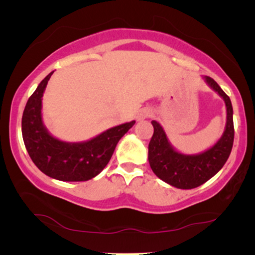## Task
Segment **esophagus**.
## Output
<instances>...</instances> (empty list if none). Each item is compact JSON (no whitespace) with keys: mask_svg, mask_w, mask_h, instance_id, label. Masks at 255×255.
Returning <instances> with one entry per match:
<instances>
[{"mask_svg":"<svg viewBox=\"0 0 255 255\" xmlns=\"http://www.w3.org/2000/svg\"><path fill=\"white\" fill-rule=\"evenodd\" d=\"M149 115H151V113H149L148 110H142V111H140V114L138 115V120H144V118L148 117Z\"/></svg>","mask_w":255,"mask_h":255,"instance_id":"obj_1","label":"esophagus"}]
</instances>
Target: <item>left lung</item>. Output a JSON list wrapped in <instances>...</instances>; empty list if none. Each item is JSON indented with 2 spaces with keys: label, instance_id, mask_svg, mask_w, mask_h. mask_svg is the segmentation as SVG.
I'll return each mask as SVG.
<instances>
[{
  "label": "left lung",
  "instance_id": "1",
  "mask_svg": "<svg viewBox=\"0 0 255 255\" xmlns=\"http://www.w3.org/2000/svg\"><path fill=\"white\" fill-rule=\"evenodd\" d=\"M203 79L224 100L226 107L224 132L214 146L197 154H183L173 147L161 125L152 121L154 132L148 144L149 166L159 179L179 189H193L215 176L225 165L233 146L235 128L231 100L214 79L210 76H203Z\"/></svg>",
  "mask_w": 255,
  "mask_h": 255
}]
</instances>
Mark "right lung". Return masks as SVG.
Wrapping results in <instances>:
<instances>
[{
  "label": "right lung",
  "instance_id": "obj_1",
  "mask_svg": "<svg viewBox=\"0 0 255 255\" xmlns=\"http://www.w3.org/2000/svg\"><path fill=\"white\" fill-rule=\"evenodd\" d=\"M50 73L27 100L22 117V134L34 165L52 179L78 182L88 181L104 169L120 139L133 127L128 122L102 132L89 140L67 142L52 135L44 125L41 100Z\"/></svg>",
  "mask_w": 255,
  "mask_h": 255
}]
</instances>
